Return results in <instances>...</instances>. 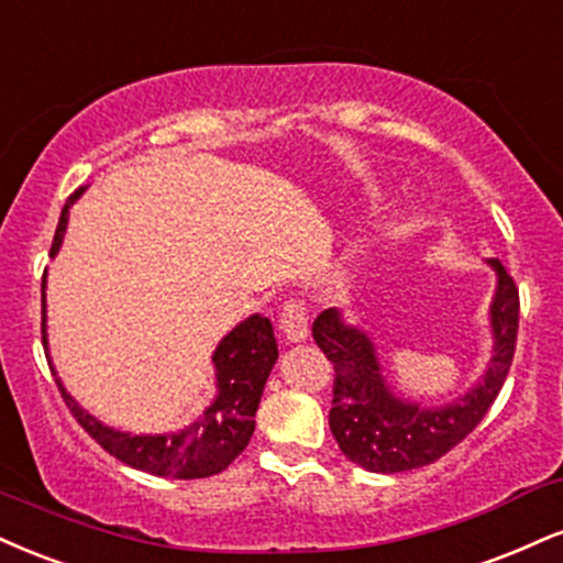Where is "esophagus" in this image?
Wrapping results in <instances>:
<instances>
[{"mask_svg":"<svg viewBox=\"0 0 563 563\" xmlns=\"http://www.w3.org/2000/svg\"><path fill=\"white\" fill-rule=\"evenodd\" d=\"M280 330L288 341L299 343L307 338L309 333V317H307V307L299 299H288L280 307Z\"/></svg>","mask_w":563,"mask_h":563,"instance_id":"34e87169","label":"esophagus"}]
</instances>
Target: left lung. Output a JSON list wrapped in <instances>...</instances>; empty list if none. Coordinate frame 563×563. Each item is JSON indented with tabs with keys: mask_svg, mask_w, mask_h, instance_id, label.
Instances as JSON below:
<instances>
[{
	"mask_svg": "<svg viewBox=\"0 0 563 563\" xmlns=\"http://www.w3.org/2000/svg\"><path fill=\"white\" fill-rule=\"evenodd\" d=\"M498 290L490 307L496 354L485 380L443 409L406 404L385 388L369 338L341 322L338 309H324L311 324L317 346L333 364L330 430L349 462L369 472H409L438 462L483 422L504 388L517 351L519 288L504 264L490 260Z\"/></svg>",
	"mask_w": 563,
	"mask_h": 563,
	"instance_id": "left-lung-1",
	"label": "left lung"
}]
</instances>
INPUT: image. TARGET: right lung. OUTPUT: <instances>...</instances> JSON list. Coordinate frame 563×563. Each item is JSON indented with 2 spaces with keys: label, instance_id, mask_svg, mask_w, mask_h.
Wrapping results in <instances>:
<instances>
[{
  "label": "right lung",
  "instance_id": "obj_1",
  "mask_svg": "<svg viewBox=\"0 0 563 563\" xmlns=\"http://www.w3.org/2000/svg\"><path fill=\"white\" fill-rule=\"evenodd\" d=\"M84 188L67 196L63 214H59L57 230H54L52 256L57 254L63 243L67 212L78 199ZM44 286L42 277V343L46 346V309H44ZM217 385L220 396L205 411V417L196 419L191 428L180 430L178 435H128L97 422L86 415L80 406L67 396L63 383L57 388L63 393L67 409L76 417V422L104 449L110 456L118 459L133 470L148 472L157 477H178V479H199L220 475L228 470L239 453L246 449L254 432V415L260 406L264 383H267L269 369L277 358V346L273 335V324L264 317L254 314L241 322L233 333L222 338L214 351Z\"/></svg>",
  "mask_w": 563,
  "mask_h": 563
}]
</instances>
